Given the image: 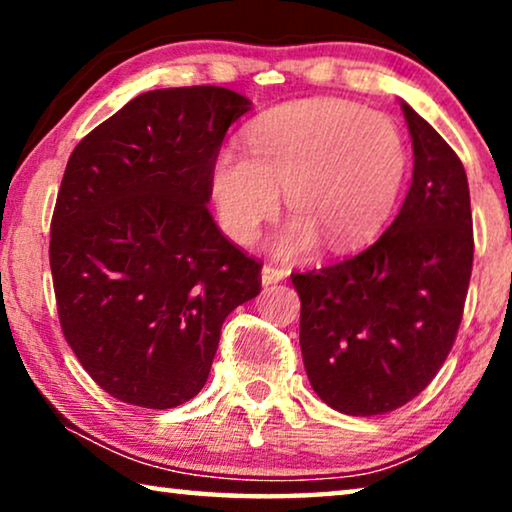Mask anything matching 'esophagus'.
Masks as SVG:
<instances>
[{"mask_svg": "<svg viewBox=\"0 0 512 512\" xmlns=\"http://www.w3.org/2000/svg\"><path fill=\"white\" fill-rule=\"evenodd\" d=\"M286 277V270L284 268H277V265H270V263H265L263 265V270H261V279H263V284L268 286V284H277V282H282V279Z\"/></svg>", "mask_w": 512, "mask_h": 512, "instance_id": "esophagus-1", "label": "esophagus"}]
</instances>
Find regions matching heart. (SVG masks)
<instances>
[{
	"label": "heart",
	"instance_id": "1",
	"mask_svg": "<svg viewBox=\"0 0 512 512\" xmlns=\"http://www.w3.org/2000/svg\"><path fill=\"white\" fill-rule=\"evenodd\" d=\"M247 146L216 153V214L230 240L251 244L284 188L293 216L275 240L279 256L305 254L319 237L335 251L366 242L389 219L410 160L389 116L347 102L275 111L251 128Z\"/></svg>",
	"mask_w": 512,
	"mask_h": 512
}]
</instances>
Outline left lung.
<instances>
[{"mask_svg":"<svg viewBox=\"0 0 512 512\" xmlns=\"http://www.w3.org/2000/svg\"><path fill=\"white\" fill-rule=\"evenodd\" d=\"M401 109L415 170L394 223L361 254L291 275L312 389L354 417L387 415L429 387L457 340L473 270L464 165L415 109Z\"/></svg>","mask_w":512,"mask_h":512,"instance_id":"obj_1","label":"left lung"}]
</instances>
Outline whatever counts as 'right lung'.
Segmentation results:
<instances>
[{
  "label": "right lung",
  "instance_id": "right-lung-1",
  "mask_svg": "<svg viewBox=\"0 0 512 512\" xmlns=\"http://www.w3.org/2000/svg\"><path fill=\"white\" fill-rule=\"evenodd\" d=\"M249 109L219 86L149 90L67 160L48 249L55 303L76 359L118 401H191L223 321L261 293L263 263L207 209L216 153Z\"/></svg>",
  "mask_w": 512,
  "mask_h": 512
}]
</instances>
